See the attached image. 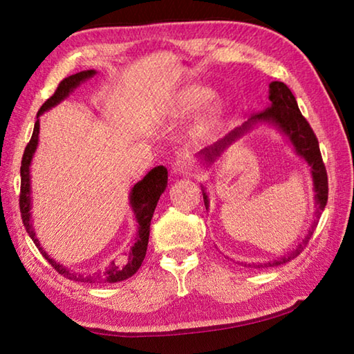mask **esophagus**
Returning a JSON list of instances; mask_svg holds the SVG:
<instances>
[{
	"mask_svg": "<svg viewBox=\"0 0 354 354\" xmlns=\"http://www.w3.org/2000/svg\"><path fill=\"white\" fill-rule=\"evenodd\" d=\"M192 169H194L192 160L189 158H185V156L178 158L171 165V171L175 173V175H190Z\"/></svg>",
	"mask_w": 354,
	"mask_h": 354,
	"instance_id": "34e87169",
	"label": "esophagus"
}]
</instances>
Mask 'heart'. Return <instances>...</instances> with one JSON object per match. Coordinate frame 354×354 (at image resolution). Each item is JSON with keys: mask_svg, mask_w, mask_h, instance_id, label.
Here are the masks:
<instances>
[{"mask_svg": "<svg viewBox=\"0 0 354 354\" xmlns=\"http://www.w3.org/2000/svg\"><path fill=\"white\" fill-rule=\"evenodd\" d=\"M209 95L211 93H209V91L205 87H198V86L187 87L179 93L178 106L181 107L183 111H192L195 109V107H198L201 103H205V101L209 98ZM220 115H221V104L220 103L211 104L201 118L200 128L203 131H209L215 123H217Z\"/></svg>", "mask_w": 354, "mask_h": 354, "instance_id": "b5f03b06", "label": "heart"}]
</instances>
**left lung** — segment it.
Segmentation results:
<instances>
[{
	"instance_id": "8db88e82",
	"label": "left lung",
	"mask_w": 354,
	"mask_h": 354,
	"mask_svg": "<svg viewBox=\"0 0 354 354\" xmlns=\"http://www.w3.org/2000/svg\"><path fill=\"white\" fill-rule=\"evenodd\" d=\"M268 98L272 101L270 106L266 107V109L261 111L259 113H254V115L251 117L242 128L234 129L232 133L227 134L225 139L214 143L211 148H206L205 151H203V154H205L209 160H212L214 158H217L221 151H223L227 143H231L236 137L241 136L242 131H245V128H248V124L262 122V120H270V122L277 124V127L283 131L287 137H289L290 142L293 143V147H295V151L301 156L304 160H306L310 167V170H313L315 201H317L315 214H317V218H319L328 201V175H326L325 164H323V159H322L319 140H317V137L314 134L313 128H310V124L308 123V120L301 115V112H299L297 100L290 92V88L287 87L284 82L273 81L270 84V97ZM203 198H205V205L207 206V195L203 194ZM315 226H317V220L314 221L313 227H310L309 234L303 241V245H299L293 253H290L286 257H281L278 261L261 263V266H254V267L256 268L278 267L281 263L292 261L293 257H297L299 253H301L303 248L306 247L310 236L314 234ZM245 266H247V263H245ZM248 267H253V266H250L248 263Z\"/></svg>"
}]
</instances>
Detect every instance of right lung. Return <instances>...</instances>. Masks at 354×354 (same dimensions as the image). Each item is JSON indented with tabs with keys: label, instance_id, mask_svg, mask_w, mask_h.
Listing matches in <instances>:
<instances>
[{
	"label": "right lung",
	"instance_id": "1",
	"mask_svg": "<svg viewBox=\"0 0 354 354\" xmlns=\"http://www.w3.org/2000/svg\"><path fill=\"white\" fill-rule=\"evenodd\" d=\"M95 75V70H86V71H80V73L71 75L68 77H65L61 82H59L57 88L55 93L48 98L37 112V122L34 124V131H32V137L31 140L25 148V153H23V159H21V167H20V176H21V185H20V212H21V220L23 225L26 227V232L29 237L32 239L35 247L39 248V251L44 254L45 259L51 263V267L55 270L62 274L64 278H68L71 281H77V283H100L101 277H91V274H77L70 272L67 267H62L61 263H57L56 261H53L50 256H48L44 248H40V243L35 237V232L32 230V223H31V183H29V165H31V159L32 154L37 148V142H39V117L44 113L45 111L50 109V107L56 106L57 103H61L64 98H67V95L70 92H73V88H76L82 81L88 80ZM167 179H169V171H167L165 167L159 165L154 167V169L148 173V175L142 179V181L137 183L133 192H131V206H133L134 212H136V218L139 221V236H137V241L134 243V247L129 250L127 262L124 263H115L112 262L109 268L104 272L106 281L109 283H117V281H123L139 270L143 259H145L147 254V247H148V237H149V223H151L153 214L156 205H158L159 196L162 195V192L167 187Z\"/></svg>",
	"mask_w": 354,
	"mask_h": 354
}]
</instances>
